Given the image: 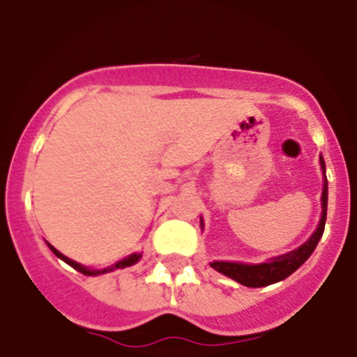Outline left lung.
Masks as SVG:
<instances>
[{
    "label": "left lung",
    "mask_w": 357,
    "mask_h": 357,
    "mask_svg": "<svg viewBox=\"0 0 357 357\" xmlns=\"http://www.w3.org/2000/svg\"><path fill=\"white\" fill-rule=\"evenodd\" d=\"M321 169L325 170L324 160H321ZM325 219H327V179H325L324 192H321V219L320 225H318V230L298 250L277 257V259H271L269 262H264V264L250 266L241 264V262H212L210 266L246 287H264L269 286V284H275V282L284 280V278L289 277L291 273L296 271L311 257V253L314 252L316 244H318V241L324 235Z\"/></svg>",
    "instance_id": "left-lung-1"
}]
</instances>
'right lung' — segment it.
Listing matches in <instances>:
<instances>
[{
  "instance_id": "add662e5",
  "label": "right lung",
  "mask_w": 357,
  "mask_h": 357,
  "mask_svg": "<svg viewBox=\"0 0 357 357\" xmlns=\"http://www.w3.org/2000/svg\"><path fill=\"white\" fill-rule=\"evenodd\" d=\"M48 246H50V244H48ZM50 250H52V252H54L55 255L59 257V259H61V260H64V262H66V264H70L71 268H75L77 271L84 273V275H100V273L113 271V269H119V268H127V266H132V264H135V262H138V260H140V257H142V255H138V253H132V255H129V257H127V259L120 260V262H116V264H114V266H111V268L100 269V271H93V269H88V268H84V266L77 264L75 260H71V259H68V257H64L63 253H61V252H57V250H55L54 246H50Z\"/></svg>"
}]
</instances>
